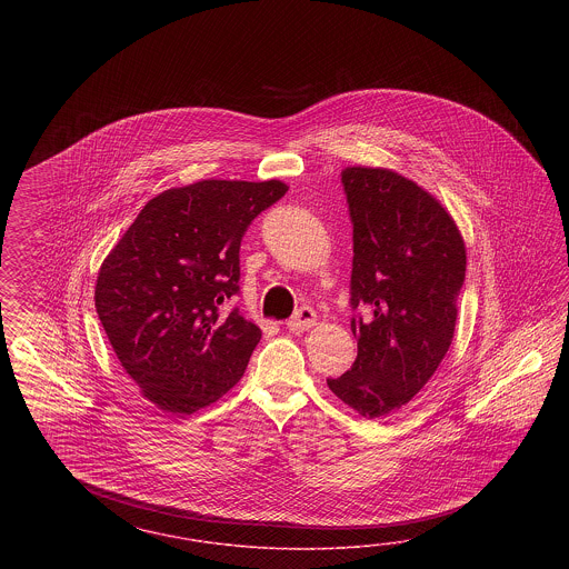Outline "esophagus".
Returning a JSON list of instances; mask_svg holds the SVG:
<instances>
[{
	"label": "esophagus",
	"instance_id": "34e87169",
	"mask_svg": "<svg viewBox=\"0 0 569 569\" xmlns=\"http://www.w3.org/2000/svg\"><path fill=\"white\" fill-rule=\"evenodd\" d=\"M317 323V312L310 309V307H302V309L296 310L293 312L292 319L286 323L290 331H296V333H300V331H307V329L312 328Z\"/></svg>",
	"mask_w": 569,
	"mask_h": 569
}]
</instances>
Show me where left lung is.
<instances>
[{
	"label": "left lung",
	"mask_w": 569,
	"mask_h": 569,
	"mask_svg": "<svg viewBox=\"0 0 569 569\" xmlns=\"http://www.w3.org/2000/svg\"><path fill=\"white\" fill-rule=\"evenodd\" d=\"M352 219L350 305L359 355L329 390L350 409L378 419L397 413L430 381L455 336L466 281V241L430 191L390 169L346 167Z\"/></svg>",
	"instance_id": "left-lung-1"
}]
</instances>
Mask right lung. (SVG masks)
I'll use <instances>...</instances> for the list:
<instances>
[{
  "label": "right lung",
  "mask_w": 569,
  "mask_h": 569,
  "mask_svg": "<svg viewBox=\"0 0 569 569\" xmlns=\"http://www.w3.org/2000/svg\"><path fill=\"white\" fill-rule=\"evenodd\" d=\"M279 179H204L158 193L103 259L96 310L122 369L167 413H196L240 381L260 329L219 307L238 293L248 224Z\"/></svg>",
  "instance_id": "obj_1"
}]
</instances>
